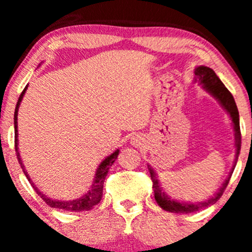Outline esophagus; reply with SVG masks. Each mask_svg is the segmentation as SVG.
Masks as SVG:
<instances>
[{
  "label": "esophagus",
  "instance_id": "esophagus-1",
  "mask_svg": "<svg viewBox=\"0 0 252 252\" xmlns=\"http://www.w3.org/2000/svg\"><path fill=\"white\" fill-rule=\"evenodd\" d=\"M138 143H140V142H138L137 138H134V141H132V144H135V146H138Z\"/></svg>",
  "mask_w": 252,
  "mask_h": 252
}]
</instances>
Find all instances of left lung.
<instances>
[{
	"label": "left lung",
	"mask_w": 252,
	"mask_h": 252,
	"mask_svg": "<svg viewBox=\"0 0 252 252\" xmlns=\"http://www.w3.org/2000/svg\"><path fill=\"white\" fill-rule=\"evenodd\" d=\"M194 74H195L194 77L195 82H198L200 85H202V88L206 90L211 96L215 97L216 99L218 100L219 104L222 106V109L230 115V118L232 120L233 130H235V146H236L235 161H233V166L232 168H231L230 173H228L226 180L222 182V185L219 187V189L217 190L212 196H210L207 200L201 201V202L178 201L175 200V199L170 198L169 195L166 194V192L162 189V187H161V184L160 181H158L156 172L148 164L150 178H152V181H153V189H154L155 200L161 209H163L164 211H168V212L190 213L216 204V202L220 199V196L222 195V193H224L225 189H226L228 181H230L231 175H232L233 170H235L237 161H238L239 152H241L242 135H241V128H239V114H238V109H237L235 99H233V96L230 94V91L225 88V85L221 83V80L219 79V77L217 76L216 72L213 71L212 68L207 67V66H198V67H195Z\"/></svg>",
	"instance_id": "obj_1"
}]
</instances>
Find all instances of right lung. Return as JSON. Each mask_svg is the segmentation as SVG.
Wrapping results in <instances>:
<instances>
[{"instance_id":"obj_1","label":"right lung","mask_w":252,"mask_h":252,"mask_svg":"<svg viewBox=\"0 0 252 252\" xmlns=\"http://www.w3.org/2000/svg\"><path fill=\"white\" fill-rule=\"evenodd\" d=\"M28 85H26V88L22 94H20L19 100L16 103V108H15V114H14V129H15V152H16V156L17 160H19L20 166H21L22 170H24L26 178L28 179V181L31 182V185L33 186V189H35V192L42 198V200L46 202L47 205H50L51 207H54V209H59V210H63V211H70V212H82V211H89L91 210L92 207L96 206L98 202L100 201L103 196V185H104V180H105V176L108 174L110 167L114 164L115 161H116L118 154H120V149L115 150L111 155L106 156L105 158L100 162L99 166L96 170V174H94V181H92V185L90 186V189L85 194H83L79 198L73 199V200H57V199H52L50 196H47L45 193H42L37 187L35 186L33 181L31 180V176L26 170L24 163H22L21 158H20V153H19V147H17V112H19V108L20 104H21L22 98H24L26 90H27Z\"/></svg>"}]
</instances>
